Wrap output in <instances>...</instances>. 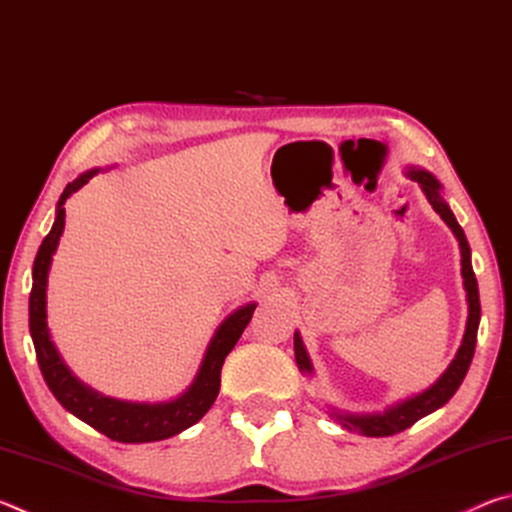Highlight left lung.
Masks as SVG:
<instances>
[{"mask_svg": "<svg viewBox=\"0 0 512 512\" xmlns=\"http://www.w3.org/2000/svg\"><path fill=\"white\" fill-rule=\"evenodd\" d=\"M404 173L406 178H411L420 185L422 194L427 196L429 205L433 207V212L447 223V228L452 230V235L458 241V250H461L463 289H465V300H467V323H465L463 341L456 350V357L445 368L443 375L433 381L429 388H424L422 393H415L411 397H406V400L386 406L384 411H370V413H352V411L336 409V406H329V415H332L334 422H339L343 429L359 431L361 436H370V438L393 436V433L409 429L411 424L424 418V415L438 411L440 406H445L449 400H452L454 393L458 391V386L463 384L467 368H470L472 363L476 332H479V320H481L479 287H476V277L472 271V250H470V244H467L463 228L456 221L452 207H449L445 201L443 185H440V180L433 176L431 171L422 167H413V164L411 167H406ZM293 354H296V363L302 375H314V363L309 359L305 341H302L298 329L293 332Z\"/></svg>", "mask_w": 512, "mask_h": 512, "instance_id": "8db88e82", "label": "left lung"}]
</instances>
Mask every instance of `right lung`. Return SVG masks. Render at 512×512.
Segmentation results:
<instances>
[{
    "instance_id": "add662e5",
    "label": "right lung",
    "mask_w": 512,
    "mask_h": 512,
    "mask_svg": "<svg viewBox=\"0 0 512 512\" xmlns=\"http://www.w3.org/2000/svg\"><path fill=\"white\" fill-rule=\"evenodd\" d=\"M101 167L83 171L79 178L72 180L60 194L56 203V219L51 225L49 235L42 239L38 248L36 262H33V287L29 298V332L36 348L38 366L42 370L49 391L76 418L90 424L103 436L117 443H155L176 436L196 424L210 411L216 395L221 388V368L230 350L235 348L241 332L253 318L257 302H248L223 320L212 334L210 343L203 352L201 366L183 393L164 402H131L117 400V397L103 395L94 391L69 370L67 363L60 357L56 343L51 341V332L47 325V287L51 262L60 244L65 230V203L67 198L79 192L83 185L97 176ZM108 171V169H106Z\"/></svg>"
}]
</instances>
